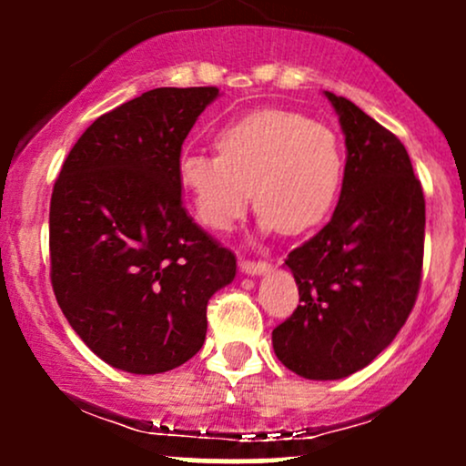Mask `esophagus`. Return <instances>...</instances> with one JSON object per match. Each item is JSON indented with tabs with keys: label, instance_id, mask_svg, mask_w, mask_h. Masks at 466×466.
<instances>
[{
	"label": "esophagus",
	"instance_id": "obj_1",
	"mask_svg": "<svg viewBox=\"0 0 466 466\" xmlns=\"http://www.w3.org/2000/svg\"><path fill=\"white\" fill-rule=\"evenodd\" d=\"M238 267H240V271H245V274H249V276H260L269 269L265 260H248V258H240Z\"/></svg>",
	"mask_w": 466,
	"mask_h": 466
}]
</instances>
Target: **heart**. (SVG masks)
Returning a JSON list of instances; mask_svg holds the SVG:
<instances>
[{"instance_id":"obj_1","label":"heart","mask_w":466,"mask_h":466,"mask_svg":"<svg viewBox=\"0 0 466 466\" xmlns=\"http://www.w3.org/2000/svg\"><path fill=\"white\" fill-rule=\"evenodd\" d=\"M217 155L186 153L179 184L210 232H228L248 212L254 188L265 232L304 234L333 210L344 179V148L329 127L287 109H263L228 122Z\"/></svg>"}]
</instances>
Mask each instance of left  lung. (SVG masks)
<instances>
[{"label":"left lung","instance_id":"1","mask_svg":"<svg viewBox=\"0 0 466 466\" xmlns=\"http://www.w3.org/2000/svg\"><path fill=\"white\" fill-rule=\"evenodd\" d=\"M346 136L330 221L287 256L300 291L271 333L276 357L315 381L370 363L403 329L420 289L425 197L405 147L350 100L326 92Z\"/></svg>","mask_w":466,"mask_h":466}]
</instances>
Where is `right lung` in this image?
I'll return each mask as SVG.
<instances>
[{"label":"right lung","instance_id":"1","mask_svg":"<svg viewBox=\"0 0 466 466\" xmlns=\"http://www.w3.org/2000/svg\"><path fill=\"white\" fill-rule=\"evenodd\" d=\"M217 87H157L103 114L50 201V280L80 339L133 374L173 370L206 341V307L237 274L181 203V144Z\"/></svg>","mask_w":466,"mask_h":466}]
</instances>
